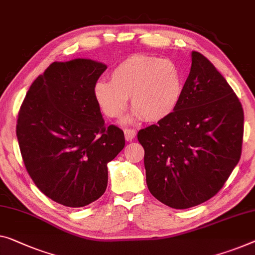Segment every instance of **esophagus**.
<instances>
[{
  "label": "esophagus",
  "mask_w": 255,
  "mask_h": 255,
  "mask_svg": "<svg viewBox=\"0 0 255 255\" xmlns=\"http://www.w3.org/2000/svg\"><path fill=\"white\" fill-rule=\"evenodd\" d=\"M136 136V130L135 129H125V138L128 142H131L132 139L135 138Z\"/></svg>",
  "instance_id": "obj_1"
}]
</instances>
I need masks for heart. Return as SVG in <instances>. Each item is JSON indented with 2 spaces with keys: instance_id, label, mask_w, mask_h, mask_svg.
Instances as JSON below:
<instances>
[{
  "instance_id": "b5f03b06",
  "label": "heart",
  "mask_w": 255,
  "mask_h": 255,
  "mask_svg": "<svg viewBox=\"0 0 255 255\" xmlns=\"http://www.w3.org/2000/svg\"><path fill=\"white\" fill-rule=\"evenodd\" d=\"M183 85V74L173 60L135 55L113 68L111 81L101 80L95 83L94 96L110 118L123 115L130 97L135 119L158 123L177 109Z\"/></svg>"
}]
</instances>
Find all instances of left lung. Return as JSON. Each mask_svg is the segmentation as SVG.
<instances>
[{
	"instance_id": "obj_1",
	"label": "left lung",
	"mask_w": 255,
	"mask_h": 255,
	"mask_svg": "<svg viewBox=\"0 0 255 255\" xmlns=\"http://www.w3.org/2000/svg\"><path fill=\"white\" fill-rule=\"evenodd\" d=\"M191 56L177 109L137 134L149 191L176 210L220 191L241 159L244 134V112L229 83L206 57Z\"/></svg>"
}]
</instances>
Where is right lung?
<instances>
[{
  "label": "right lung",
  "mask_w": 255,
  "mask_h": 255,
  "mask_svg": "<svg viewBox=\"0 0 255 255\" xmlns=\"http://www.w3.org/2000/svg\"><path fill=\"white\" fill-rule=\"evenodd\" d=\"M108 68L77 58L55 62L32 83L17 120L26 169L37 188L56 203L83 207L108 187V164L125 146V135L110 125L94 96Z\"/></svg>",
  "instance_id": "add662e5"
}]
</instances>
